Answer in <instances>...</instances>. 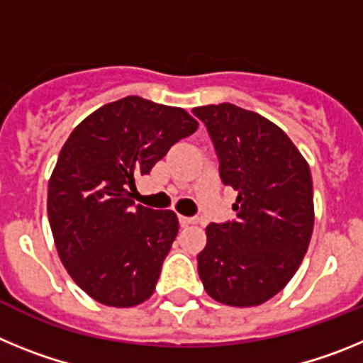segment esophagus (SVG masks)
<instances>
[{
    "instance_id": "esophagus-1",
    "label": "esophagus",
    "mask_w": 363,
    "mask_h": 363,
    "mask_svg": "<svg viewBox=\"0 0 363 363\" xmlns=\"http://www.w3.org/2000/svg\"><path fill=\"white\" fill-rule=\"evenodd\" d=\"M178 220H179V223H182V225H194V223H198V218L182 216V214L178 216Z\"/></svg>"
}]
</instances>
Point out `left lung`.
<instances>
[{"label": "left lung", "instance_id": "8db88e82", "mask_svg": "<svg viewBox=\"0 0 363 363\" xmlns=\"http://www.w3.org/2000/svg\"><path fill=\"white\" fill-rule=\"evenodd\" d=\"M213 138L223 185L238 192L236 221L211 223L198 274L211 298L262 306L289 284L314 227L309 163L284 130L233 104L192 108Z\"/></svg>", "mask_w": 363, "mask_h": 363}]
</instances>
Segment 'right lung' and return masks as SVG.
Here are the masks:
<instances>
[{"label":"right lung","mask_w":363,"mask_h":363,"mask_svg":"<svg viewBox=\"0 0 363 363\" xmlns=\"http://www.w3.org/2000/svg\"><path fill=\"white\" fill-rule=\"evenodd\" d=\"M196 129L184 108L127 96L89 114L67 138L47 213L62 264L99 303L134 307L152 296L178 216L134 205L133 192L140 176Z\"/></svg>","instance_id":"add662e5"}]
</instances>
